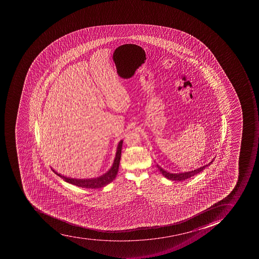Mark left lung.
I'll return each mask as SVG.
<instances>
[{
  "mask_svg": "<svg viewBox=\"0 0 259 259\" xmlns=\"http://www.w3.org/2000/svg\"><path fill=\"white\" fill-rule=\"evenodd\" d=\"M214 159H212L210 161V163H208V164L204 165L202 167H198V168L195 169V170H192V171H186V172H181V174H171V172H168V171H165L164 169L162 168L159 165H157V167L159 168V171H161V174L162 175L164 176V178H167V179L170 180V181H175V182H182V181H185V180L189 179V178H191V177H194L196 174H199L201 171H203L204 169L206 168V167H208L209 165L213 163V161H214Z\"/></svg>",
  "mask_w": 259,
  "mask_h": 259,
  "instance_id": "8db88e82",
  "label": "left lung"
}]
</instances>
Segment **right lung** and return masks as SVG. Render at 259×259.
Listing matches in <instances>:
<instances>
[{"label": "right lung", "instance_id": "1", "mask_svg": "<svg viewBox=\"0 0 259 259\" xmlns=\"http://www.w3.org/2000/svg\"><path fill=\"white\" fill-rule=\"evenodd\" d=\"M123 140H120L116 147V156L114 161L112 163V167L107 172L100 176L98 178H89V179H77V178H71L65 177L58 174L57 171L53 169V171L57 174L58 177L62 178L65 182L72 184L73 186H79L81 188L87 189H98L107 186L108 184L116 178V174L118 172L119 164H120V156H121V148H122Z\"/></svg>", "mask_w": 259, "mask_h": 259}]
</instances>
